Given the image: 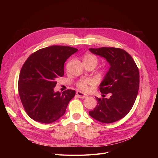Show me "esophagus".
<instances>
[{"label":"esophagus","mask_w":158,"mask_h":158,"mask_svg":"<svg viewBox=\"0 0 158 158\" xmlns=\"http://www.w3.org/2000/svg\"><path fill=\"white\" fill-rule=\"evenodd\" d=\"M76 94L78 95V97H79V98H86V97H87V95H86V94H83L82 92H81V91H77L76 92Z\"/></svg>","instance_id":"esophagus-1"}]
</instances>
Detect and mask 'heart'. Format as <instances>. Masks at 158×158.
<instances>
[{"label":"heart","mask_w":158,"mask_h":158,"mask_svg":"<svg viewBox=\"0 0 158 158\" xmlns=\"http://www.w3.org/2000/svg\"><path fill=\"white\" fill-rule=\"evenodd\" d=\"M83 62L92 63L95 64L96 66V64L98 63V60L95 56L91 54H87L84 57ZM93 84H94V81L92 79H81L77 83V86L79 89L84 91V92H88L89 89V86L92 85Z\"/></svg>","instance_id":"heart-1"}]
</instances>
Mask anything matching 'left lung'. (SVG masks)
<instances>
[{"instance_id": "8db88e82", "label": "left lung", "mask_w": 158, "mask_h": 158, "mask_svg": "<svg viewBox=\"0 0 158 158\" xmlns=\"http://www.w3.org/2000/svg\"><path fill=\"white\" fill-rule=\"evenodd\" d=\"M106 60L110 65L100 85V91L110 94L109 98L96 97L97 105L89 112L93 118L110 123L126 116L133 106L138 95L139 73L132 57L123 49L114 47L89 48Z\"/></svg>"}]
</instances>
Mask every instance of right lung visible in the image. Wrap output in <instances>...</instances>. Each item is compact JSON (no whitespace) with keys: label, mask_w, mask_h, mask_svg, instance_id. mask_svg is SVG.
I'll use <instances>...</instances> for the list:
<instances>
[{"label":"right lung","mask_w":158,"mask_h":158,"mask_svg":"<svg viewBox=\"0 0 158 158\" xmlns=\"http://www.w3.org/2000/svg\"><path fill=\"white\" fill-rule=\"evenodd\" d=\"M78 49L52 45L32 54L22 66L19 93L27 114L35 121L50 123L64 115L75 90L54 92L56 79L64 75V63Z\"/></svg>","instance_id":"obj_1"}]
</instances>
